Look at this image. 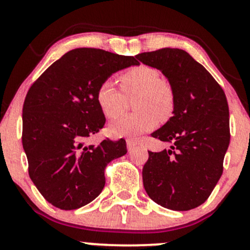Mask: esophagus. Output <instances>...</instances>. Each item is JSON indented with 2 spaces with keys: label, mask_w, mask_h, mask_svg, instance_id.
I'll return each mask as SVG.
<instances>
[{
  "label": "esophagus",
  "mask_w": 250,
  "mask_h": 250,
  "mask_svg": "<svg viewBox=\"0 0 250 250\" xmlns=\"http://www.w3.org/2000/svg\"><path fill=\"white\" fill-rule=\"evenodd\" d=\"M137 146V141H135L133 139H127V148L129 151H131L133 149Z\"/></svg>",
  "instance_id": "esophagus-1"
}]
</instances>
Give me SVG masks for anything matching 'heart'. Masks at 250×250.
<instances>
[{
    "mask_svg": "<svg viewBox=\"0 0 250 250\" xmlns=\"http://www.w3.org/2000/svg\"><path fill=\"white\" fill-rule=\"evenodd\" d=\"M123 93L135 96L136 113L111 123L109 133L115 137H135L151 130L157 122H167L175 113V93L170 84L160 79V71L150 65L130 68L120 77ZM110 80L102 82L96 91V101L105 117L114 120L122 115L125 97Z\"/></svg>",
    "mask_w": 250,
    "mask_h": 250,
    "instance_id": "b5f03b06",
    "label": "heart"
}]
</instances>
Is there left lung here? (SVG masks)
Here are the masks:
<instances>
[{"label": "left lung", "mask_w": 250, "mask_h": 250, "mask_svg": "<svg viewBox=\"0 0 250 250\" xmlns=\"http://www.w3.org/2000/svg\"><path fill=\"white\" fill-rule=\"evenodd\" d=\"M135 57L162 71L176 101L173 117L151 134L170 143V149L148 151L143 186L157 205L171 210H190L206 202L222 175L230 141L225 91L202 64L182 49L163 48Z\"/></svg>", "instance_id": "8db88e82"}]
</instances>
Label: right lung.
Segmentation results:
<instances>
[{
    "label": "right lung",
    "mask_w": 250,
    "mask_h": 250,
    "mask_svg": "<svg viewBox=\"0 0 250 250\" xmlns=\"http://www.w3.org/2000/svg\"><path fill=\"white\" fill-rule=\"evenodd\" d=\"M136 64L133 56L77 48L54 62L28 90L22 114L28 171L55 207L71 210L95 200L104 187L108 163L127 154L123 139L97 146L87 140L105 123L97 88L116 71Z\"/></svg>",
    "instance_id": "1"
}]
</instances>
